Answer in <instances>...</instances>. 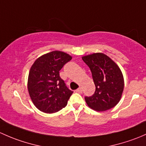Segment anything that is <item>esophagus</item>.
<instances>
[{"label":"esophagus","mask_w":146,"mask_h":146,"mask_svg":"<svg viewBox=\"0 0 146 146\" xmlns=\"http://www.w3.org/2000/svg\"><path fill=\"white\" fill-rule=\"evenodd\" d=\"M76 92L79 93V94H82V88L80 87V88H79L78 89L76 90Z\"/></svg>","instance_id":"34e87169"}]
</instances>
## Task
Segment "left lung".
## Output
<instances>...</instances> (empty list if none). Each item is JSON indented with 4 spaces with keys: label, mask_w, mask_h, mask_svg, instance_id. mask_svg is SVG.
<instances>
[{
    "label": "left lung",
    "mask_w": 146,
    "mask_h": 146,
    "mask_svg": "<svg viewBox=\"0 0 146 146\" xmlns=\"http://www.w3.org/2000/svg\"><path fill=\"white\" fill-rule=\"evenodd\" d=\"M89 67L96 86L95 94L86 97L87 106L94 110L104 112L119 102L124 91L122 72L110 57L102 52H94L82 57Z\"/></svg>",
    "instance_id": "8db88e82"
}]
</instances>
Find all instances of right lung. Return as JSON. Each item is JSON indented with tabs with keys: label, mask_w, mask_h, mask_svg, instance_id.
Segmentation results:
<instances>
[{
	"label": "right lung",
	"mask_w": 146,
	"mask_h": 146,
	"mask_svg": "<svg viewBox=\"0 0 146 146\" xmlns=\"http://www.w3.org/2000/svg\"><path fill=\"white\" fill-rule=\"evenodd\" d=\"M72 57L54 50L37 58L30 68L27 88L32 103L45 113H55L67 104L72 94L60 77V70Z\"/></svg>",
	"instance_id": "obj_1"
}]
</instances>
